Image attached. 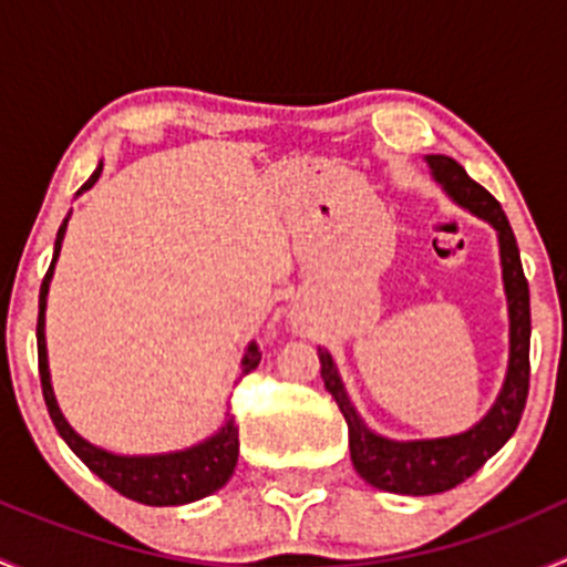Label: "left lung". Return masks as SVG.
Returning <instances> with one entry per match:
<instances>
[{
    "label": "left lung",
    "mask_w": 567,
    "mask_h": 567,
    "mask_svg": "<svg viewBox=\"0 0 567 567\" xmlns=\"http://www.w3.org/2000/svg\"><path fill=\"white\" fill-rule=\"evenodd\" d=\"M425 162L436 183H442L444 192L461 208L472 210L474 216L488 221L499 238L502 279H505L507 293V316H511V362H507V375L499 398L477 425L458 433V436L394 442V439L379 436L364 425L362 416L348 400L346 386H342L334 362H331V353L318 348L320 379H323L326 390L337 400L348 422L353 468L359 472V477H364L375 488L405 496L442 494V491L455 488L463 480L472 477L516 433L529 392V285L524 277L522 255H518L511 221H507L502 205L480 183H474L455 158L425 156Z\"/></svg>",
    "instance_id": "1"
}]
</instances>
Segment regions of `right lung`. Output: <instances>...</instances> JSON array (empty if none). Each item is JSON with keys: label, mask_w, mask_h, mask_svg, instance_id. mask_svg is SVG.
<instances>
[{"label": "right lung", "mask_w": 567, "mask_h": 567, "mask_svg": "<svg viewBox=\"0 0 567 567\" xmlns=\"http://www.w3.org/2000/svg\"><path fill=\"white\" fill-rule=\"evenodd\" d=\"M104 164H99L90 181L79 188V194L87 192L95 181H99ZM71 216V214H68ZM68 216L62 219L60 230H56L54 241V257L45 271L43 285H40V312H38V370H40V386H43L45 409H49L51 422L65 439L68 447L87 463L90 472L99 474L106 485H112L117 494L128 496V499L142 502V505L153 507H169V505H188L203 496H210L219 491L227 480L233 477L238 463V427L236 420H225L219 433H214L205 442L194 444L188 450H177V453L164 455H114L106 450L95 447L87 439L79 436L68 420L62 416L60 405H56L54 390H51V375H49V357H45V296H49L51 274H54V262L60 257L62 238H65ZM260 364V348L257 342H249L247 353L241 359V373L247 375Z\"/></svg>", "instance_id": "1"}]
</instances>
